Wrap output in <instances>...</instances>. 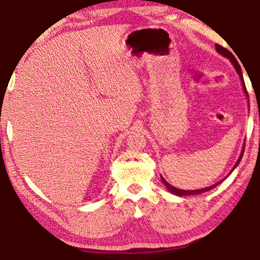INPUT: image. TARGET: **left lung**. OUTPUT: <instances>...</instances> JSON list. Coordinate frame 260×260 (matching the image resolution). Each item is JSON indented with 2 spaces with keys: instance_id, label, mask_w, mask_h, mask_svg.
I'll return each mask as SVG.
<instances>
[{
  "instance_id": "obj_1",
  "label": "left lung",
  "mask_w": 260,
  "mask_h": 260,
  "mask_svg": "<svg viewBox=\"0 0 260 260\" xmlns=\"http://www.w3.org/2000/svg\"><path fill=\"white\" fill-rule=\"evenodd\" d=\"M215 49H217V52H218L219 54H221V55H224L225 57L230 58V61L232 62L233 66H235V68L237 69V72H238V74H239V76H240L241 82H243V87H244L245 93L247 94V92H246V87H245L244 79H243V73H241V68H240V66H239V63H238V61H237V60H236V57L233 56V54H232L231 52H230L229 49H226V48H224V47H221L220 45H218V43H217V45H215ZM244 149H245V146H244V148H243V152H241V154H240V156H239L238 161H237V164L235 165V167H233V170H235V168L237 167V165H238L239 161L241 160V158H243ZM161 181L164 182V184H165V186H166V187L168 188V191L172 192V193H173V194H175V196H179V197H182V196H194V194H200V193L207 192V191H210V189L214 188L215 186H217V185L219 184V182H218V184L212 185V186H210V187L202 188V189H194V191H185V189H179V188H175V187H173V186L168 184V182H167V181L165 180V179H164L162 177H161Z\"/></svg>"
}]
</instances>
